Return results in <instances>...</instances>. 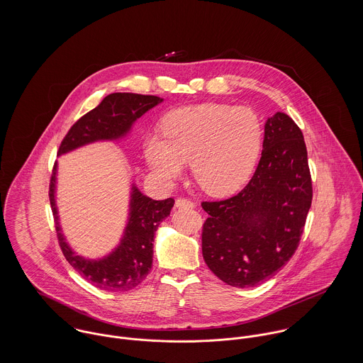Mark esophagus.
Here are the masks:
<instances>
[{
  "instance_id": "esophagus-1",
  "label": "esophagus",
  "mask_w": 363,
  "mask_h": 363,
  "mask_svg": "<svg viewBox=\"0 0 363 363\" xmlns=\"http://www.w3.org/2000/svg\"><path fill=\"white\" fill-rule=\"evenodd\" d=\"M176 207L179 208H194V203L187 200V199H177L176 200Z\"/></svg>"
}]
</instances>
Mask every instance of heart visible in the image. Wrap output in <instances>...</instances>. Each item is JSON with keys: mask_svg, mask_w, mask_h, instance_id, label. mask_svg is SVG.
<instances>
[{"mask_svg": "<svg viewBox=\"0 0 363 363\" xmlns=\"http://www.w3.org/2000/svg\"><path fill=\"white\" fill-rule=\"evenodd\" d=\"M164 135L145 140V157L163 182L180 177L189 162L196 182L212 196L238 190L259 157L261 127L247 107L206 104L172 111Z\"/></svg>", "mask_w": 363, "mask_h": 363, "instance_id": "b5f03b06", "label": "heart"}]
</instances>
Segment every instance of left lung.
<instances>
[{
	"instance_id": "1",
	"label": "left lung",
	"mask_w": 363,
	"mask_h": 363,
	"mask_svg": "<svg viewBox=\"0 0 363 363\" xmlns=\"http://www.w3.org/2000/svg\"><path fill=\"white\" fill-rule=\"evenodd\" d=\"M313 189L301 128L285 113L265 121L262 152L247 186L222 201H204L203 257L225 284L259 285L294 256Z\"/></svg>"
}]
</instances>
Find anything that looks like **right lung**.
Segmentation results:
<instances>
[{"mask_svg": "<svg viewBox=\"0 0 363 363\" xmlns=\"http://www.w3.org/2000/svg\"><path fill=\"white\" fill-rule=\"evenodd\" d=\"M163 99L152 95L110 94L99 106L82 116L61 141L58 155L74 151L96 141H114L127 135L133 124ZM57 163L50 179L52 206L58 243L64 257L88 282L107 292H125L138 286L150 274L154 256V238L159 223L169 216L174 200L156 201L144 196L135 184L131 187L128 222L120 245L104 259H89L78 256L65 242L58 222L55 204Z\"/></svg>", "mask_w": 363, "mask_h": 363, "instance_id": "right-lung-1", "label": "right lung"}]
</instances>
